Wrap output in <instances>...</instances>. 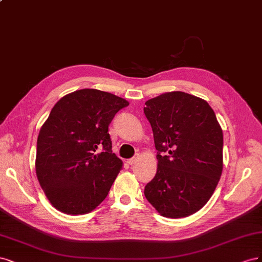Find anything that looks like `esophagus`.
<instances>
[{"label": "esophagus", "instance_id": "34e87169", "mask_svg": "<svg viewBox=\"0 0 262 262\" xmlns=\"http://www.w3.org/2000/svg\"><path fill=\"white\" fill-rule=\"evenodd\" d=\"M136 162H137V157H133V158H130V159L127 160V163L130 164V165L135 164Z\"/></svg>", "mask_w": 262, "mask_h": 262}]
</instances>
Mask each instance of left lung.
<instances>
[{
    "instance_id": "1",
    "label": "left lung",
    "mask_w": 262,
    "mask_h": 262,
    "mask_svg": "<svg viewBox=\"0 0 262 262\" xmlns=\"http://www.w3.org/2000/svg\"><path fill=\"white\" fill-rule=\"evenodd\" d=\"M154 132L157 174L145 196L165 217H185L204 207L220 181L223 133L207 101L182 91L145 103Z\"/></svg>"
}]
</instances>
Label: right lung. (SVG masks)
<instances>
[{
  "label": "right lung",
  "mask_w": 262,
  "mask_h": 262,
  "mask_svg": "<svg viewBox=\"0 0 262 262\" xmlns=\"http://www.w3.org/2000/svg\"><path fill=\"white\" fill-rule=\"evenodd\" d=\"M127 101L81 89L53 106L37 140L36 173L52 206L83 214L102 202L123 166L112 152L108 126Z\"/></svg>",
  "instance_id": "1"
}]
</instances>
